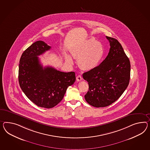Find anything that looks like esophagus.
<instances>
[{
  "mask_svg": "<svg viewBox=\"0 0 150 150\" xmlns=\"http://www.w3.org/2000/svg\"><path fill=\"white\" fill-rule=\"evenodd\" d=\"M76 79H77V81H80L83 79V78L81 76V75H78V76L76 77Z\"/></svg>",
  "mask_w": 150,
  "mask_h": 150,
  "instance_id": "1",
  "label": "esophagus"
}]
</instances>
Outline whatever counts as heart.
<instances>
[{
  "instance_id": "1",
  "label": "heart",
  "mask_w": 150,
  "mask_h": 150,
  "mask_svg": "<svg viewBox=\"0 0 150 150\" xmlns=\"http://www.w3.org/2000/svg\"><path fill=\"white\" fill-rule=\"evenodd\" d=\"M72 54L74 58H78V64L81 69L89 71L99 65L103 57L104 48L102 43L95 39H89L74 47ZM66 59L70 64L73 62L69 55H66Z\"/></svg>"
}]
</instances>
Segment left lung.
Returning <instances> with one entry per match:
<instances>
[{
  "label": "left lung",
  "mask_w": 150,
  "mask_h": 150,
  "mask_svg": "<svg viewBox=\"0 0 150 150\" xmlns=\"http://www.w3.org/2000/svg\"><path fill=\"white\" fill-rule=\"evenodd\" d=\"M106 38L110 46L107 57L100 65L83 74L88 84L85 99L95 107H107L115 102L130 80V62L121 45L116 39Z\"/></svg>",
  "instance_id": "obj_1"
}]
</instances>
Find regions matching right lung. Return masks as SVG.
Returning a JSON list of instances; mask_svg holds the SVG:
<instances>
[{"instance_id":"right-lung-1","label":"right lung","mask_w":150,"mask_h":150,"mask_svg":"<svg viewBox=\"0 0 150 150\" xmlns=\"http://www.w3.org/2000/svg\"><path fill=\"white\" fill-rule=\"evenodd\" d=\"M51 47L38 41L22 55L19 64V85L27 97L40 107L51 108L62 100L67 88L76 81L74 72H63L50 66L43 67L38 56Z\"/></svg>"}]
</instances>
